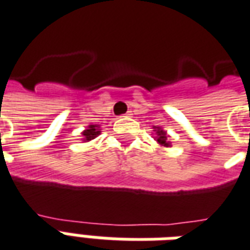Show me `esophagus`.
<instances>
[{"instance_id":"obj_1","label":"esophagus","mask_w":250,"mask_h":250,"mask_svg":"<svg viewBox=\"0 0 250 250\" xmlns=\"http://www.w3.org/2000/svg\"><path fill=\"white\" fill-rule=\"evenodd\" d=\"M132 110H129V112H127L126 114H125V116H123V117H130V116H132Z\"/></svg>"}]
</instances>
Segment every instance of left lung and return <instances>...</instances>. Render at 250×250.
Here are the masks:
<instances>
[{
    "mask_svg": "<svg viewBox=\"0 0 250 250\" xmlns=\"http://www.w3.org/2000/svg\"><path fill=\"white\" fill-rule=\"evenodd\" d=\"M153 132H154V140L157 141V144L163 147H171V142L168 140V134L167 132H165L162 127L159 126H153Z\"/></svg>",
    "mask_w": 250,
    "mask_h": 250,
    "instance_id": "left-lung-1",
    "label": "left lung"
}]
</instances>
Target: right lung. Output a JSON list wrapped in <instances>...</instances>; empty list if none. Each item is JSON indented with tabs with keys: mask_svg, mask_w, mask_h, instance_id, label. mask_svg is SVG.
<instances>
[{
	"mask_svg": "<svg viewBox=\"0 0 250 250\" xmlns=\"http://www.w3.org/2000/svg\"><path fill=\"white\" fill-rule=\"evenodd\" d=\"M100 133L101 129L99 125H88L87 129H84L82 132V141L83 142H89V141L95 140Z\"/></svg>",
	"mask_w": 250,
	"mask_h": 250,
	"instance_id": "right-lung-1",
	"label": "right lung"
}]
</instances>
